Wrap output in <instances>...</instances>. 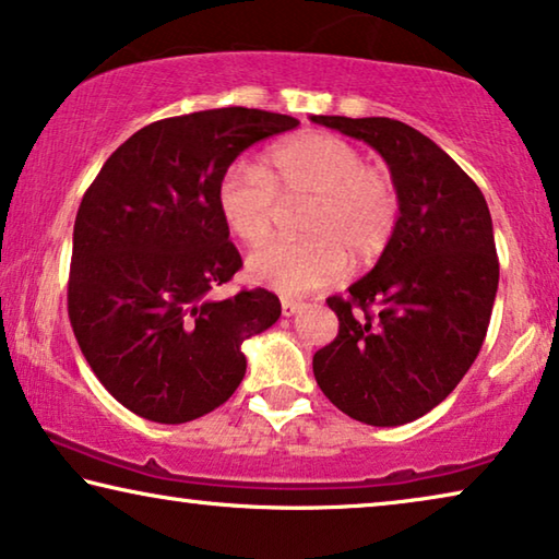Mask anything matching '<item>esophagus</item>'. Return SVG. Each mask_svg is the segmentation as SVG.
Here are the masks:
<instances>
[{
  "label": "esophagus",
  "mask_w": 559,
  "mask_h": 559,
  "mask_svg": "<svg viewBox=\"0 0 559 559\" xmlns=\"http://www.w3.org/2000/svg\"><path fill=\"white\" fill-rule=\"evenodd\" d=\"M304 304L296 301V298H281V311L283 316H296L298 311H301Z\"/></svg>",
  "instance_id": "34e87169"
}]
</instances>
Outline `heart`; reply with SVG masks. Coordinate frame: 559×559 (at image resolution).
<instances>
[{
	"label": "heart",
	"instance_id": "b5f03b06",
	"mask_svg": "<svg viewBox=\"0 0 559 559\" xmlns=\"http://www.w3.org/2000/svg\"><path fill=\"white\" fill-rule=\"evenodd\" d=\"M306 203V240L273 243L248 258V273L281 294H306L336 281L352 263L386 251L402 218L394 175L366 165L361 150L329 132H306L265 157L261 168L238 160L218 182V211L246 246H261L278 226L283 205Z\"/></svg>",
	"mask_w": 559,
	"mask_h": 559
}]
</instances>
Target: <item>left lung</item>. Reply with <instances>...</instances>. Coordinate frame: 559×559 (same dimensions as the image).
I'll return each instance as SVG.
<instances>
[{"label":"left lung","instance_id":"left-lung-1","mask_svg":"<svg viewBox=\"0 0 559 559\" xmlns=\"http://www.w3.org/2000/svg\"><path fill=\"white\" fill-rule=\"evenodd\" d=\"M311 120L369 143L402 198L399 228L379 263L346 298H326L338 336L313 354V377L352 419L399 427L444 402L485 344L499 283L492 215L477 182L409 124Z\"/></svg>","mask_w":559,"mask_h":559}]
</instances>
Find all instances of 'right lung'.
I'll list each match as a JSON object with an SVG mask.
<instances>
[{"label":"right lung","instance_id":"add662e5","mask_svg":"<svg viewBox=\"0 0 559 559\" xmlns=\"http://www.w3.org/2000/svg\"><path fill=\"white\" fill-rule=\"evenodd\" d=\"M296 124L248 107L150 122L87 188L67 313L90 369L124 409L186 424L243 381L240 344L278 321L281 301L265 288L207 298L243 265L221 218L218 182L243 150Z\"/></svg>","mask_w":559,"mask_h":559}]
</instances>
